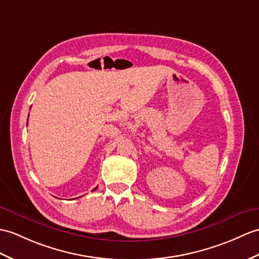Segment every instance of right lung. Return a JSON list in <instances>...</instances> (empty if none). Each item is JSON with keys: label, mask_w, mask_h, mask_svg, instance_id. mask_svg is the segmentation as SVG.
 Segmentation results:
<instances>
[{"label": "right lung", "mask_w": 259, "mask_h": 259, "mask_svg": "<svg viewBox=\"0 0 259 259\" xmlns=\"http://www.w3.org/2000/svg\"><path fill=\"white\" fill-rule=\"evenodd\" d=\"M96 189H97V188H96ZM96 189H94V190H96Z\"/></svg>", "instance_id": "add662e5"}]
</instances>
